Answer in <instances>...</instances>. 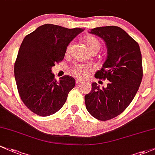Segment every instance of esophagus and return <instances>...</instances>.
Here are the masks:
<instances>
[{
    "label": "esophagus",
    "mask_w": 155,
    "mask_h": 155,
    "mask_svg": "<svg viewBox=\"0 0 155 155\" xmlns=\"http://www.w3.org/2000/svg\"><path fill=\"white\" fill-rule=\"evenodd\" d=\"M76 84H80V83H82L83 82V81L82 80H81V79H76Z\"/></svg>",
    "instance_id": "obj_1"
}]
</instances>
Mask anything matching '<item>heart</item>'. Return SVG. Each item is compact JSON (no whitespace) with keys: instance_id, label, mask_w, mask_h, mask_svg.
<instances>
[{"instance_id":"b5f03b06","label":"heart","mask_w":155,"mask_h":155,"mask_svg":"<svg viewBox=\"0 0 155 155\" xmlns=\"http://www.w3.org/2000/svg\"><path fill=\"white\" fill-rule=\"evenodd\" d=\"M83 41L86 44L88 50L91 53H97L100 50L101 43L99 40L93 35H87L83 38ZM71 45H68L66 49V53H69L71 51ZM93 71V68L91 65H77L73 69V74L76 77L80 79H84L89 76Z\"/></svg>"}]
</instances>
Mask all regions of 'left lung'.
<instances>
[{"mask_svg": "<svg viewBox=\"0 0 155 155\" xmlns=\"http://www.w3.org/2000/svg\"><path fill=\"white\" fill-rule=\"evenodd\" d=\"M106 44L107 56L96 78L107 79V87L92 83L84 96L86 108L92 116L107 120L118 116L132 102L143 77L142 57L138 43L120 27H97L89 31Z\"/></svg>", "mask_w": 155, "mask_h": 155, "instance_id": "left-lung-1", "label": "left lung"}]
</instances>
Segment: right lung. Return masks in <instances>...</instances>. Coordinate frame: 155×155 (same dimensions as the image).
Instances as JSON below:
<instances>
[{"label":"right lung","instance_id":"add662e5","mask_svg":"<svg viewBox=\"0 0 155 155\" xmlns=\"http://www.w3.org/2000/svg\"><path fill=\"white\" fill-rule=\"evenodd\" d=\"M84 30L45 24L23 39L14 72L20 98L31 111L48 116L65 103L76 81L71 76L56 80L51 68L63 59L70 42Z\"/></svg>","mask_w":155,"mask_h":155}]
</instances>
